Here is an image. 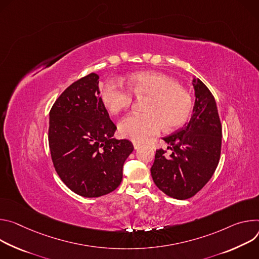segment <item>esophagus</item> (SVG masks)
<instances>
[{"label": "esophagus", "mask_w": 259, "mask_h": 259, "mask_svg": "<svg viewBox=\"0 0 259 259\" xmlns=\"http://www.w3.org/2000/svg\"><path fill=\"white\" fill-rule=\"evenodd\" d=\"M140 147H141V144H140V143H136V142L134 143V148H135V149H139Z\"/></svg>", "instance_id": "esophagus-1"}]
</instances>
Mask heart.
I'll return each instance as SVG.
<instances>
[{
    "instance_id": "1",
    "label": "heart",
    "mask_w": 259,
    "mask_h": 259,
    "mask_svg": "<svg viewBox=\"0 0 259 259\" xmlns=\"http://www.w3.org/2000/svg\"><path fill=\"white\" fill-rule=\"evenodd\" d=\"M127 85L135 96L147 99L146 114H131L122 118L118 123L122 137L143 142L158 134L164 124L167 128H177L190 117L192 99L176 79L159 72L144 71L130 75ZM101 98L111 114L127 109L133 102L132 93L119 81L108 82Z\"/></svg>"
}]
</instances>
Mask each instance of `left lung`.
Returning <instances> with one entry per match:
<instances>
[{
  "mask_svg": "<svg viewBox=\"0 0 259 259\" xmlns=\"http://www.w3.org/2000/svg\"><path fill=\"white\" fill-rule=\"evenodd\" d=\"M194 106L190 121L162 140L171 154L156 150L151 166L155 185L166 195L186 199L202 189L213 176L221 152L222 127L215 99L207 86L192 77Z\"/></svg>",
  "mask_w": 259,
  "mask_h": 259,
  "instance_id": "obj_1",
  "label": "left lung"
}]
</instances>
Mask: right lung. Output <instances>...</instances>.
Returning a JSON list of instances; mask_svg holds the SVG:
<instances>
[{
  "label": "right lung",
  "instance_id": "right-lung-1",
  "mask_svg": "<svg viewBox=\"0 0 259 259\" xmlns=\"http://www.w3.org/2000/svg\"><path fill=\"white\" fill-rule=\"evenodd\" d=\"M99 78L91 73L71 84L49 113L48 141L56 173L84 197L116 189L134 150L131 141L113 138L116 125L100 97Z\"/></svg>",
  "mask_w": 259,
  "mask_h": 259
}]
</instances>
